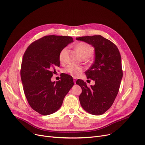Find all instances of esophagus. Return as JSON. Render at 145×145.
I'll return each instance as SVG.
<instances>
[{
	"label": "esophagus",
	"instance_id": "esophagus-1",
	"mask_svg": "<svg viewBox=\"0 0 145 145\" xmlns=\"http://www.w3.org/2000/svg\"><path fill=\"white\" fill-rule=\"evenodd\" d=\"M76 80H77V79H76L75 78H73V81H74V83H76Z\"/></svg>",
	"mask_w": 145,
	"mask_h": 145
}]
</instances>
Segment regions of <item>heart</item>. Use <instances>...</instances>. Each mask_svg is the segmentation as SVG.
Segmentation results:
<instances>
[{
	"mask_svg": "<svg viewBox=\"0 0 145 145\" xmlns=\"http://www.w3.org/2000/svg\"><path fill=\"white\" fill-rule=\"evenodd\" d=\"M67 49V47H65L59 53V59L61 63H64L65 62ZM76 49L80 53L82 56L85 59L90 57L93 53V47L85 42H80L78 43L76 46ZM63 71L65 73L70 74L73 77H78L82 72V69L78 66L69 65L64 68Z\"/></svg>",
	"mask_w": 145,
	"mask_h": 145,
	"instance_id": "heart-1",
	"label": "heart"
}]
</instances>
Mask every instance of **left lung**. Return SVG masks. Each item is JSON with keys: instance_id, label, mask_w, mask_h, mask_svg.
<instances>
[{"instance_id": "1", "label": "left lung", "mask_w": 145, "mask_h": 145, "mask_svg": "<svg viewBox=\"0 0 145 145\" xmlns=\"http://www.w3.org/2000/svg\"><path fill=\"white\" fill-rule=\"evenodd\" d=\"M82 40L95 48L94 63L85 72L88 79L95 81V85L88 87L82 80H78L82 92L79 96L82 107L88 113L101 115L113 105L118 93L123 77L121 56L116 46L101 35L82 36Z\"/></svg>"}]
</instances>
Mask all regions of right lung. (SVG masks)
Returning a JSON list of instances; mask_svg holds the SVG:
<instances>
[{"mask_svg": "<svg viewBox=\"0 0 145 145\" xmlns=\"http://www.w3.org/2000/svg\"><path fill=\"white\" fill-rule=\"evenodd\" d=\"M73 42L66 36H45L30 44L22 58L20 76L29 105L42 115L56 112L74 85L72 77L63 74L60 80L51 78L59 67L60 50Z\"/></svg>", "mask_w": 145, "mask_h": 145, "instance_id": "obj_1", "label": "right lung"}]
</instances>
